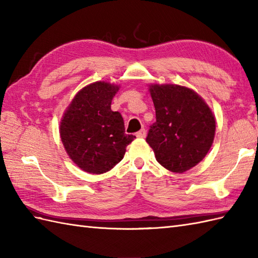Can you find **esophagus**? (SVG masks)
Returning <instances> with one entry per match:
<instances>
[{
    "label": "esophagus",
    "mask_w": 258,
    "mask_h": 258,
    "mask_svg": "<svg viewBox=\"0 0 258 258\" xmlns=\"http://www.w3.org/2000/svg\"><path fill=\"white\" fill-rule=\"evenodd\" d=\"M136 136H138V138H140V139H144L146 136V130L142 128L141 131H139L138 133H136Z\"/></svg>",
    "instance_id": "1"
}]
</instances>
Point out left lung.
<instances>
[{"label": "left lung", "mask_w": 258, "mask_h": 258, "mask_svg": "<svg viewBox=\"0 0 258 258\" xmlns=\"http://www.w3.org/2000/svg\"><path fill=\"white\" fill-rule=\"evenodd\" d=\"M156 122L146 142L156 161L174 173L197 165L210 151L215 136V117L204 100L188 87L152 84Z\"/></svg>", "instance_id": "1"}]
</instances>
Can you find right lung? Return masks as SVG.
<instances>
[{
	"instance_id": "obj_1",
	"label": "right lung",
	"mask_w": 258,
	"mask_h": 258,
	"mask_svg": "<svg viewBox=\"0 0 258 258\" xmlns=\"http://www.w3.org/2000/svg\"><path fill=\"white\" fill-rule=\"evenodd\" d=\"M119 86L95 82L83 87L71 102L59 125L64 149L76 165L92 174L112 169L123 160L135 139L125 134L124 120L111 104Z\"/></svg>"
}]
</instances>
